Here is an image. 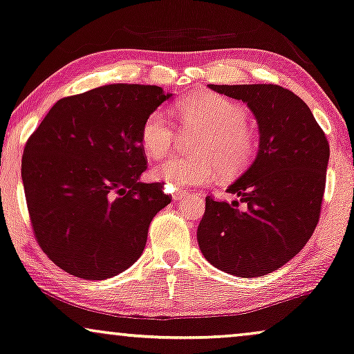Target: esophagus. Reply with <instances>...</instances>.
Wrapping results in <instances>:
<instances>
[{
    "label": "esophagus",
    "instance_id": "34e87169",
    "mask_svg": "<svg viewBox=\"0 0 354 354\" xmlns=\"http://www.w3.org/2000/svg\"><path fill=\"white\" fill-rule=\"evenodd\" d=\"M186 194H187V192H186L185 189H178V191L173 192V199H174V201H180V199L185 198Z\"/></svg>",
    "mask_w": 354,
    "mask_h": 354
}]
</instances>
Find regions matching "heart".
Returning <instances> with one entry per match:
<instances>
[{"instance_id":"obj_1","label":"heart","mask_w":354,"mask_h":354,"mask_svg":"<svg viewBox=\"0 0 354 354\" xmlns=\"http://www.w3.org/2000/svg\"><path fill=\"white\" fill-rule=\"evenodd\" d=\"M183 129L198 131L196 156H173L153 169V176L169 189L203 186L216 176H239L252 165L258 140L247 125L243 106L218 95H196L178 107ZM176 131L163 111L147 115L140 129V142L151 158H165L176 144Z\"/></svg>"}]
</instances>
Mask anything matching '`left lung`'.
<instances>
[{"label": "left lung", "mask_w": 354, "mask_h": 354, "mask_svg": "<svg viewBox=\"0 0 354 354\" xmlns=\"http://www.w3.org/2000/svg\"><path fill=\"white\" fill-rule=\"evenodd\" d=\"M243 101L258 122L254 162L227 192L240 201L205 198L198 227L204 258L236 277H259L304 248L320 217L330 147L308 106L277 84H209ZM243 202V208L239 203Z\"/></svg>", "instance_id": "left-lung-1"}]
</instances>
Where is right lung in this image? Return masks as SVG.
Returning <instances> with one entry per match:
<instances>
[{"instance_id": "obj_1", "label": "right lung", "mask_w": 354, "mask_h": 354, "mask_svg": "<svg viewBox=\"0 0 354 354\" xmlns=\"http://www.w3.org/2000/svg\"><path fill=\"white\" fill-rule=\"evenodd\" d=\"M171 93L106 84L57 101L29 137L21 174L44 253L70 274L100 281L140 258L151 218L169 204L162 183H142L140 129Z\"/></svg>"}]
</instances>
